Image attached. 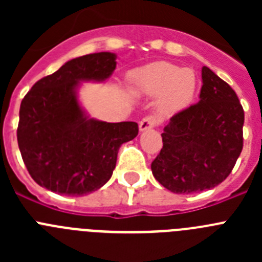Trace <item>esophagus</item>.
Returning a JSON list of instances; mask_svg holds the SVG:
<instances>
[{
    "mask_svg": "<svg viewBox=\"0 0 262 262\" xmlns=\"http://www.w3.org/2000/svg\"><path fill=\"white\" fill-rule=\"evenodd\" d=\"M157 124V120L155 117H145L140 120V123H139V129L140 131H147V129H152L155 128Z\"/></svg>",
    "mask_w": 262,
    "mask_h": 262,
    "instance_id": "obj_1",
    "label": "esophagus"
}]
</instances>
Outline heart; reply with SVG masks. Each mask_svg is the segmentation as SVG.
<instances>
[{
    "label": "heart",
    "instance_id": "b5f03b06",
    "mask_svg": "<svg viewBox=\"0 0 262 262\" xmlns=\"http://www.w3.org/2000/svg\"><path fill=\"white\" fill-rule=\"evenodd\" d=\"M135 93L157 97L156 110L161 117H173L187 108L195 98V72L168 61L152 62L131 75Z\"/></svg>",
    "mask_w": 262,
    "mask_h": 262
}]
</instances>
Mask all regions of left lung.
Instances as JSON below:
<instances>
[{
	"label": "left lung",
	"mask_w": 262,
	"mask_h": 262,
	"mask_svg": "<svg viewBox=\"0 0 262 262\" xmlns=\"http://www.w3.org/2000/svg\"><path fill=\"white\" fill-rule=\"evenodd\" d=\"M243 124L244 110L235 90L203 67L200 102L164 127L163 148L151 165L154 177L177 194L217 186L242 154Z\"/></svg>",
	"instance_id": "1"
}]
</instances>
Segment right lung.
<instances>
[{"instance_id": "add662e5", "label": "right lung", "mask_w": 262, "mask_h": 262, "mask_svg": "<svg viewBox=\"0 0 262 262\" xmlns=\"http://www.w3.org/2000/svg\"><path fill=\"white\" fill-rule=\"evenodd\" d=\"M117 55L89 53L43 77L22 99L17 139L32 180L57 194L82 196L110 180L119 147L139 133L135 122L94 119L78 101L81 82H103Z\"/></svg>"}]
</instances>
